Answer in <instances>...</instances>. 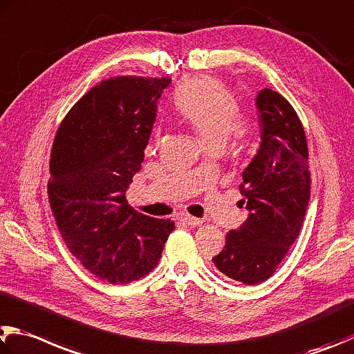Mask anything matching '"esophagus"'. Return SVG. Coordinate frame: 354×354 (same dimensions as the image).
Listing matches in <instances>:
<instances>
[{
    "instance_id": "esophagus-1",
    "label": "esophagus",
    "mask_w": 354,
    "mask_h": 354,
    "mask_svg": "<svg viewBox=\"0 0 354 354\" xmlns=\"http://www.w3.org/2000/svg\"><path fill=\"white\" fill-rule=\"evenodd\" d=\"M179 220H181L183 223L189 224V226H199V224H203V220H199V218H195V216H190V215H179Z\"/></svg>"
}]
</instances>
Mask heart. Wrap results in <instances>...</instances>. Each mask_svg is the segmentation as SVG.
I'll return each instance as SVG.
<instances>
[{"label":"heart","mask_w":354,"mask_h":354,"mask_svg":"<svg viewBox=\"0 0 354 354\" xmlns=\"http://www.w3.org/2000/svg\"><path fill=\"white\" fill-rule=\"evenodd\" d=\"M173 105L179 119L192 127L204 145L224 144L230 134L243 136L239 104L220 80L205 75L189 77L175 91ZM158 142L156 136L151 145L156 147Z\"/></svg>","instance_id":"b5f03b06"}]
</instances>
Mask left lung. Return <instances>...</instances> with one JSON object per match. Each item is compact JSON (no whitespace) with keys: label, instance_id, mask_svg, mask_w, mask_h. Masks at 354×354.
Returning a JSON list of instances; mask_svg holds the SVG:
<instances>
[{"label":"left lung","instance_id":"8db88e82","mask_svg":"<svg viewBox=\"0 0 354 354\" xmlns=\"http://www.w3.org/2000/svg\"><path fill=\"white\" fill-rule=\"evenodd\" d=\"M255 106L261 142L240 184L249 214L212 259L221 274L246 285L268 280L285 259L304 224L311 190L306 136L297 113L269 88L257 94Z\"/></svg>","mask_w":354,"mask_h":354}]
</instances>
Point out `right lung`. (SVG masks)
<instances>
[{
  "mask_svg": "<svg viewBox=\"0 0 354 354\" xmlns=\"http://www.w3.org/2000/svg\"><path fill=\"white\" fill-rule=\"evenodd\" d=\"M170 82H102L77 102L55 134L48 195L57 227L71 254L110 283L145 277L175 229L170 220L138 214L125 196Z\"/></svg>",
  "mask_w": 354,
  "mask_h": 354,
  "instance_id": "obj_1",
  "label": "right lung"
}]
</instances>
